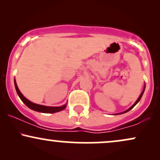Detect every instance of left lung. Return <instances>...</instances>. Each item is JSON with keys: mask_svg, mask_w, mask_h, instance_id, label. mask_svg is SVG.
Here are the masks:
<instances>
[{"mask_svg": "<svg viewBox=\"0 0 160 160\" xmlns=\"http://www.w3.org/2000/svg\"><path fill=\"white\" fill-rule=\"evenodd\" d=\"M145 86H145V85H144V89H143V91H142V92H141V95H139L138 98V99H137V100H136V102H135V103H134V104H132V106H131V107H130L129 108H128V109H127V110H126V111H123V112H122V113H115V114H113V115H118V114H122V113H126V112L129 111H130V110H131V109H132V108H133L134 107H135V105H136V104H137L138 103V102H139V101H140V100H141V97H142V95H143V94H144V89H145Z\"/></svg>", "mask_w": 160, "mask_h": 160, "instance_id": "1", "label": "left lung"}]
</instances>
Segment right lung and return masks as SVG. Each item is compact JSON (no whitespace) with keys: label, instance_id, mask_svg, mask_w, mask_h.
I'll return each mask as SVG.
<instances>
[{"label":"right lung","instance_id":"1","mask_svg":"<svg viewBox=\"0 0 160 160\" xmlns=\"http://www.w3.org/2000/svg\"><path fill=\"white\" fill-rule=\"evenodd\" d=\"M14 84H15V88L16 92H17L18 95L22 101V102L27 107H28L30 109L33 110V111H35L38 112H40V113H56V112L61 111L62 110H64L67 106V104H64V105L60 106V107H49V106H45V105H41V104H38L32 102L31 101H29L28 99L25 98L24 95L22 94V92L18 88L17 84H16V80L14 79Z\"/></svg>","mask_w":160,"mask_h":160}]
</instances>
